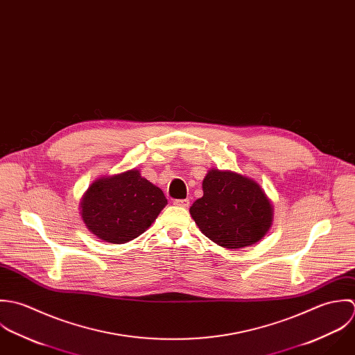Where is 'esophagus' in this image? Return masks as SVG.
Returning a JSON list of instances; mask_svg holds the SVG:
<instances>
[{"instance_id":"obj_1","label":"esophagus","mask_w":355,"mask_h":355,"mask_svg":"<svg viewBox=\"0 0 355 355\" xmlns=\"http://www.w3.org/2000/svg\"><path fill=\"white\" fill-rule=\"evenodd\" d=\"M175 206H178V207H189V200L188 199H177V200H174L173 202Z\"/></svg>"}]
</instances>
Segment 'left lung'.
I'll list each match as a JSON object with an SVG mask.
<instances>
[{
	"label": "left lung",
	"mask_w": 355,
	"mask_h": 355,
	"mask_svg": "<svg viewBox=\"0 0 355 355\" xmlns=\"http://www.w3.org/2000/svg\"><path fill=\"white\" fill-rule=\"evenodd\" d=\"M189 211L205 236L229 250L259 241L273 219L270 200L255 181L220 170L209 171L203 196Z\"/></svg>",
	"instance_id": "8db88e82"
}]
</instances>
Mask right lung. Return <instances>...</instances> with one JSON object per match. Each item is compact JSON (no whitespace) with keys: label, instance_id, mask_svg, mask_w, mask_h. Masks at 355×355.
<instances>
[{"label":"right lung","instance_id":"add662e5","mask_svg":"<svg viewBox=\"0 0 355 355\" xmlns=\"http://www.w3.org/2000/svg\"><path fill=\"white\" fill-rule=\"evenodd\" d=\"M167 199L160 188L142 178L139 170L94 181L80 207L87 229L98 239L122 244L144 233Z\"/></svg>","mask_w":355,"mask_h":355}]
</instances>
